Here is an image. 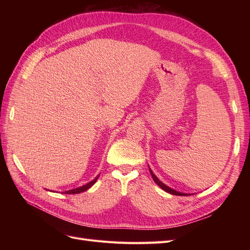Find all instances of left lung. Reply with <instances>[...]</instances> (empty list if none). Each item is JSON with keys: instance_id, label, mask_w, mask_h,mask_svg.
Masks as SVG:
<instances>
[{"instance_id": "8db88e82", "label": "left lung", "mask_w": 250, "mask_h": 250, "mask_svg": "<svg viewBox=\"0 0 250 250\" xmlns=\"http://www.w3.org/2000/svg\"><path fill=\"white\" fill-rule=\"evenodd\" d=\"M148 167H149V166H148ZM149 171H150L151 176H152V178H153V180H154V183H155L157 186H160V187L163 188L164 191L168 192V193H170V194H172V195H177V196H188V195H193V194H188V193L178 192V191H176V190H174V188H170V187H168V186H166L164 183H162V181L155 176V174L152 172V170H151L150 168H149Z\"/></svg>"}]
</instances>
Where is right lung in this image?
Returning <instances> with one entry per match:
<instances>
[{
	"mask_svg": "<svg viewBox=\"0 0 250 250\" xmlns=\"http://www.w3.org/2000/svg\"><path fill=\"white\" fill-rule=\"evenodd\" d=\"M99 176H100V174H99V175H97L93 180H90L89 183L85 184L84 186L78 187V188H72V190H69V191H64L63 193H64V194H79V193L84 192V191L88 190V188H89L90 187H92L93 185H95V183L97 181V179L99 178Z\"/></svg>",
	"mask_w": 250,
	"mask_h": 250,
	"instance_id": "add662e5",
	"label": "right lung"
}]
</instances>
